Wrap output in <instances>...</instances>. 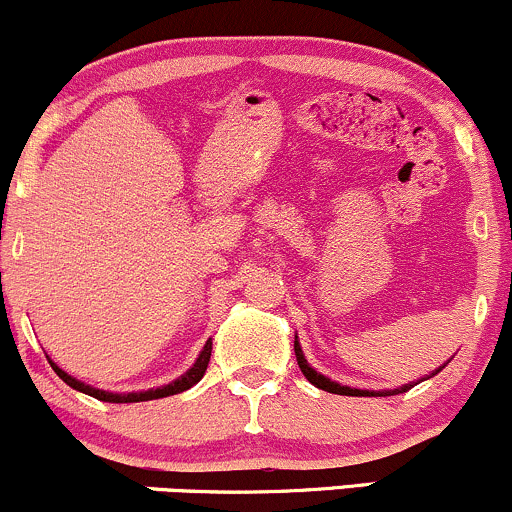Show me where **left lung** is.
Masks as SVG:
<instances>
[{"mask_svg": "<svg viewBox=\"0 0 512 512\" xmlns=\"http://www.w3.org/2000/svg\"><path fill=\"white\" fill-rule=\"evenodd\" d=\"M293 351H296V361H298V366H301V370H303L305 378H308L310 383H313L315 387H320V390L332 392V395H346V397H387V395H402V392H407V390H411V387H414V385H419V383H411V385H402V387H397V390H383V392H373V390H356V387L339 385V383H334V380L325 378V375L317 373V370H315L313 366H310L308 361H305L301 344H298V337H296V342H293ZM443 368H445V366H440L438 370H433L431 375L440 373V370H443ZM424 380H426V378H424Z\"/></svg>", "mask_w": 512, "mask_h": 512, "instance_id": "1", "label": "left lung"}]
</instances>
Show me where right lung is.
Wrapping results in <instances>:
<instances>
[{
    "label": "right lung",
    "mask_w": 512,
    "mask_h": 512,
    "mask_svg": "<svg viewBox=\"0 0 512 512\" xmlns=\"http://www.w3.org/2000/svg\"><path fill=\"white\" fill-rule=\"evenodd\" d=\"M209 358H211V339L207 344H204L202 354L195 361V366L187 370L185 375H180L178 380H173V383L163 385V387H156V390H146V392H127V395H120V392H105V390H96V387L81 383V380L72 378V375H67L64 370L57 366L55 361H50L52 370H55L57 375L67 383L69 387H74V390L84 392V395H91L96 399H101V402H113V404H129V402H149V399H161V397H170V395H178V392H185L190 390L192 385H197L199 380L204 378V373H207V366H209Z\"/></svg>",
    "instance_id": "1"
}]
</instances>
